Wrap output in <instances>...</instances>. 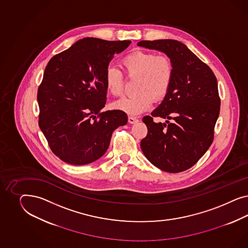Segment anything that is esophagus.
<instances>
[{
	"label": "esophagus",
	"mask_w": 248,
	"mask_h": 248,
	"mask_svg": "<svg viewBox=\"0 0 248 248\" xmlns=\"http://www.w3.org/2000/svg\"><path fill=\"white\" fill-rule=\"evenodd\" d=\"M128 122L130 123V124H135V123H137L138 122V119L136 118V117H134V116H128Z\"/></svg>",
	"instance_id": "obj_1"
}]
</instances>
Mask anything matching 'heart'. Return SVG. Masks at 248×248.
I'll list each match as a JSON object with an SVG mask.
<instances>
[{
	"instance_id": "b5f03b06",
	"label": "heart",
	"mask_w": 248,
	"mask_h": 248,
	"mask_svg": "<svg viewBox=\"0 0 248 248\" xmlns=\"http://www.w3.org/2000/svg\"><path fill=\"white\" fill-rule=\"evenodd\" d=\"M128 77H138L134 96L124 97L113 107L131 115H138L149 110L155 100L166 96L173 83V64L167 55L135 51L122 59ZM105 88L113 96H120L124 92V75L117 68L110 66L105 71Z\"/></svg>"
}]
</instances>
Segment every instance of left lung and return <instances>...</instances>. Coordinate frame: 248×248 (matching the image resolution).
I'll list each match as a JSON object with an SVG mask.
<instances>
[{
	"label": "left lung",
	"mask_w": 248,
	"mask_h": 248,
	"mask_svg": "<svg viewBox=\"0 0 248 248\" xmlns=\"http://www.w3.org/2000/svg\"><path fill=\"white\" fill-rule=\"evenodd\" d=\"M138 45L165 53L173 64L170 90L143 118L148 132L141 149L159 169L180 173L195 165L213 143L221 104L217 80L211 68L178 41H141ZM155 117L168 121L155 123Z\"/></svg>",
	"instance_id": "left-lung-1"
}]
</instances>
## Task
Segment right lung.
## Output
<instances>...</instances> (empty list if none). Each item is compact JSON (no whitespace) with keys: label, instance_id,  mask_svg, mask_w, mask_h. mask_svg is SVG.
Returning <instances> with one entry per match:
<instances>
[{"label":"right lung","instance_id":"right-lung-1","mask_svg":"<svg viewBox=\"0 0 248 248\" xmlns=\"http://www.w3.org/2000/svg\"><path fill=\"white\" fill-rule=\"evenodd\" d=\"M130 44L83 38L49 61L38 88V123L62 161L74 165L93 163L105 155L113 131L127 124L124 112L101 110L106 103L109 62Z\"/></svg>","mask_w":248,"mask_h":248}]
</instances>
